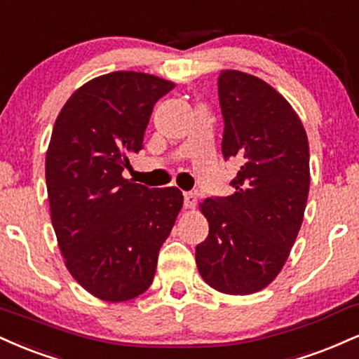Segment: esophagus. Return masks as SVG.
Wrapping results in <instances>:
<instances>
[{
  "instance_id": "1",
  "label": "esophagus",
  "mask_w": 359,
  "mask_h": 359,
  "mask_svg": "<svg viewBox=\"0 0 359 359\" xmlns=\"http://www.w3.org/2000/svg\"><path fill=\"white\" fill-rule=\"evenodd\" d=\"M197 204V194L194 192H185L184 194V205L185 209H194Z\"/></svg>"
}]
</instances>
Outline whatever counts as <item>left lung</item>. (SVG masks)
Wrapping results in <instances>:
<instances>
[{
	"instance_id": "1",
	"label": "left lung",
	"mask_w": 359,
	"mask_h": 359,
	"mask_svg": "<svg viewBox=\"0 0 359 359\" xmlns=\"http://www.w3.org/2000/svg\"><path fill=\"white\" fill-rule=\"evenodd\" d=\"M222 155L241 163L232 196L205 198L209 236L196 248L202 279L224 294L261 291L276 279L303 224L309 145L289 102L257 76L219 75Z\"/></svg>"
}]
</instances>
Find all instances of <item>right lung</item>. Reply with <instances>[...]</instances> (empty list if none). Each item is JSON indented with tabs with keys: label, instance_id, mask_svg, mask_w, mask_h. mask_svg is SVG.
Masks as SVG:
<instances>
[{
	"label": "right lung",
	"instance_id": "1",
	"mask_svg": "<svg viewBox=\"0 0 359 359\" xmlns=\"http://www.w3.org/2000/svg\"><path fill=\"white\" fill-rule=\"evenodd\" d=\"M175 83L138 72L86 81L63 105L46 150L51 224L65 266L90 294L109 303L140 296L184 204L177 187L125 179L144 149L158 98Z\"/></svg>",
	"mask_w": 359,
	"mask_h": 359
}]
</instances>
